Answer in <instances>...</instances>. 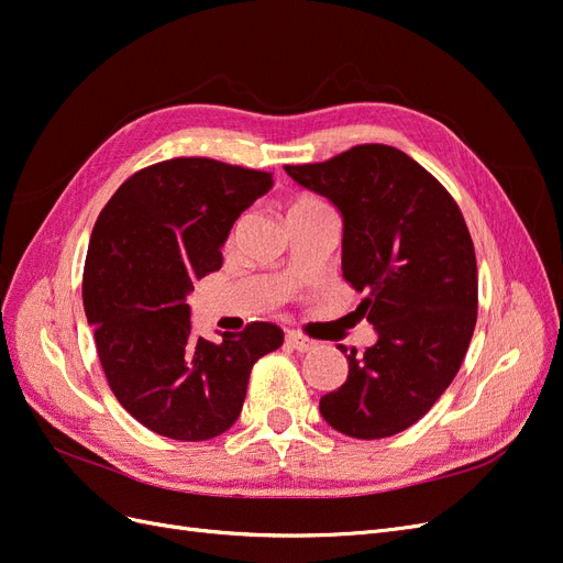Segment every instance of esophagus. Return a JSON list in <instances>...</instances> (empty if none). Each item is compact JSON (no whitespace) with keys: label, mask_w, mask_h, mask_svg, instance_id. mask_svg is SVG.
I'll list each match as a JSON object with an SVG mask.
<instances>
[{"label":"esophagus","mask_w":563,"mask_h":563,"mask_svg":"<svg viewBox=\"0 0 563 563\" xmlns=\"http://www.w3.org/2000/svg\"><path fill=\"white\" fill-rule=\"evenodd\" d=\"M286 343L291 345L294 350H298V352H310V350L317 347V340H310V338H305V335L294 333V331L286 335Z\"/></svg>","instance_id":"1"}]
</instances>
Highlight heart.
I'll list each match as a JSON object with an SVG mask.
<instances>
[{
    "mask_svg": "<svg viewBox=\"0 0 563 563\" xmlns=\"http://www.w3.org/2000/svg\"><path fill=\"white\" fill-rule=\"evenodd\" d=\"M321 207H327V203H323L321 199H317V197H298L291 207H288V216H294V213H302V211H312V209H321Z\"/></svg>",
    "mask_w": 563,
    "mask_h": 563,
    "instance_id": "1",
    "label": "heart"
}]
</instances>
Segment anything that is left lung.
<instances>
[{
    "label": "left lung",
    "mask_w": 563,
    "mask_h": 563,
    "mask_svg": "<svg viewBox=\"0 0 563 563\" xmlns=\"http://www.w3.org/2000/svg\"><path fill=\"white\" fill-rule=\"evenodd\" d=\"M284 168L343 218V277L366 294L356 312L378 333L362 356L345 354L347 380L319 411L354 439L399 434L444 395L474 333L479 279L465 218L444 185L389 145Z\"/></svg>",
    "instance_id": "8db88e82"
}]
</instances>
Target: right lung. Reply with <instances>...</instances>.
<instances>
[{
	"label": "right lung",
	"instance_id": "add662e5",
	"mask_svg": "<svg viewBox=\"0 0 563 563\" xmlns=\"http://www.w3.org/2000/svg\"><path fill=\"white\" fill-rule=\"evenodd\" d=\"M269 174L178 157L133 174L100 211L84 263V312L110 389L147 430L207 441L242 413L253 364L284 343L253 321L223 343L192 335L187 296L223 265L234 220Z\"/></svg>",
	"mask_w": 563,
	"mask_h": 563
}]
</instances>
